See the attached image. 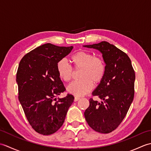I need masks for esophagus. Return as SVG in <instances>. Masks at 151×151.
I'll list each match as a JSON object with an SVG mask.
<instances>
[{"label":"esophagus","instance_id":"34e87169","mask_svg":"<svg viewBox=\"0 0 151 151\" xmlns=\"http://www.w3.org/2000/svg\"><path fill=\"white\" fill-rule=\"evenodd\" d=\"M78 100H80V97H75V99H74V101H75V102L78 101Z\"/></svg>","mask_w":151,"mask_h":151}]
</instances>
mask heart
Returning <instances> with one entry per match:
<instances>
[{"label": "heart", "instance_id": "1", "mask_svg": "<svg viewBox=\"0 0 151 151\" xmlns=\"http://www.w3.org/2000/svg\"><path fill=\"white\" fill-rule=\"evenodd\" d=\"M75 70H81L78 78L80 80L70 84L67 91L74 95L82 96L90 91L95 85L99 84L103 80L106 67L103 60L98 56H93L92 54L79 51L70 58ZM57 71L59 76L63 81L69 82L73 75V70L67 61L60 60L57 63Z\"/></svg>", "mask_w": 151, "mask_h": 151}]
</instances>
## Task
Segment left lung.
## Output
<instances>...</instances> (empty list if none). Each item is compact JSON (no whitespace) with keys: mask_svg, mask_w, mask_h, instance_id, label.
Listing matches in <instances>:
<instances>
[{"mask_svg":"<svg viewBox=\"0 0 151 151\" xmlns=\"http://www.w3.org/2000/svg\"><path fill=\"white\" fill-rule=\"evenodd\" d=\"M84 47L100 51L106 63L104 77L92 93L102 101L89 99L85 119L96 132L110 133L121 124L133 101L135 72L127 54L114 45L102 41Z\"/></svg>","mask_w":151,"mask_h":151,"instance_id":"1","label":"left lung"}]
</instances>
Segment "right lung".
Instances as JSON below:
<instances>
[{
    "mask_svg": "<svg viewBox=\"0 0 151 151\" xmlns=\"http://www.w3.org/2000/svg\"><path fill=\"white\" fill-rule=\"evenodd\" d=\"M73 49L46 43L27 53L19 64L16 75L19 101L32 129L43 135L60 129L73 102L70 94L56 98L65 91L57 63Z\"/></svg>",
    "mask_w": 151,
    "mask_h": 151,
    "instance_id": "obj_1",
    "label": "right lung"
}]
</instances>
